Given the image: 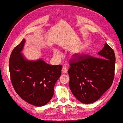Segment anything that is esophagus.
<instances>
[{
  "label": "esophagus",
  "instance_id": "34e87169",
  "mask_svg": "<svg viewBox=\"0 0 123 123\" xmlns=\"http://www.w3.org/2000/svg\"><path fill=\"white\" fill-rule=\"evenodd\" d=\"M68 69L66 66H64L62 67V73H66L68 72Z\"/></svg>",
  "mask_w": 123,
  "mask_h": 123
}]
</instances>
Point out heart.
I'll list each match as a JSON object with an SVG mask.
<instances>
[{
    "instance_id": "obj_1",
    "label": "heart",
    "mask_w": 123,
    "mask_h": 123,
    "mask_svg": "<svg viewBox=\"0 0 123 123\" xmlns=\"http://www.w3.org/2000/svg\"><path fill=\"white\" fill-rule=\"evenodd\" d=\"M85 49V47H81L80 48H78L77 49L75 50L73 52V55H74L75 57H78L79 56L82 54L83 52H84ZM54 55L55 57L57 58H61L62 57V55L61 53L58 51H54Z\"/></svg>"
}]
</instances>
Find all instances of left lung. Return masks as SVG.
<instances>
[{
    "mask_svg": "<svg viewBox=\"0 0 123 123\" xmlns=\"http://www.w3.org/2000/svg\"><path fill=\"white\" fill-rule=\"evenodd\" d=\"M99 57L82 55L69 61V86L75 98L89 104L101 98L112 85L116 58L112 49L105 43Z\"/></svg>",
    "mask_w": 123,
    "mask_h": 123,
    "instance_id": "8db88e82",
    "label": "left lung"
}]
</instances>
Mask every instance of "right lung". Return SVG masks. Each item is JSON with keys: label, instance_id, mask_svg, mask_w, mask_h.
Wrapping results in <instances>:
<instances>
[{"label": "right lung", "instance_id": "1", "mask_svg": "<svg viewBox=\"0 0 123 123\" xmlns=\"http://www.w3.org/2000/svg\"><path fill=\"white\" fill-rule=\"evenodd\" d=\"M25 39L12 52L9 69L11 80L16 92L31 105L43 106L54 96L55 82L61 75L62 66L51 65L42 59L29 61L21 51Z\"/></svg>", "mask_w": 123, "mask_h": 123}]
</instances>
